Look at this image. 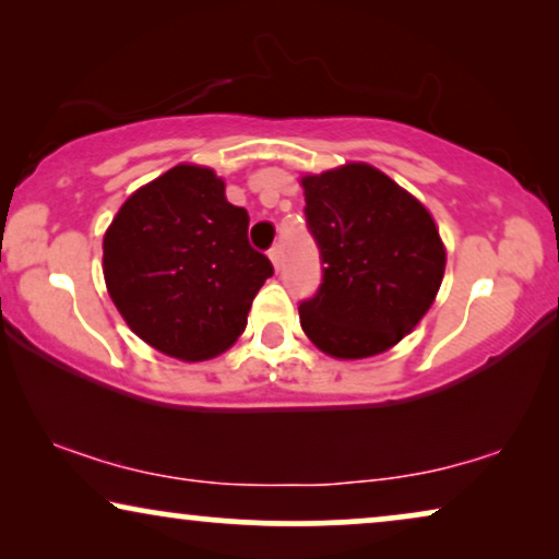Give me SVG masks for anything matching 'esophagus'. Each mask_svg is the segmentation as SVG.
<instances>
[{
    "label": "esophagus",
    "mask_w": 559,
    "mask_h": 559,
    "mask_svg": "<svg viewBox=\"0 0 559 559\" xmlns=\"http://www.w3.org/2000/svg\"><path fill=\"white\" fill-rule=\"evenodd\" d=\"M270 259H272V264L280 270V264H282V251H280V247H272V249H270Z\"/></svg>",
    "instance_id": "34e87169"
}]
</instances>
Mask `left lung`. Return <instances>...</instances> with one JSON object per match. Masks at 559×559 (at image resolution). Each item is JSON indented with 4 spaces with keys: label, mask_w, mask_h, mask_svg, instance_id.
<instances>
[{
    "label": "left lung",
    "mask_w": 559,
    "mask_h": 559,
    "mask_svg": "<svg viewBox=\"0 0 559 559\" xmlns=\"http://www.w3.org/2000/svg\"><path fill=\"white\" fill-rule=\"evenodd\" d=\"M305 218L323 277L300 302V325L335 358L400 343L438 295L445 249L425 205L371 165L302 178Z\"/></svg>",
    "instance_id": "1"
}]
</instances>
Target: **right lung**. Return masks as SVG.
<instances>
[{
    "label": "right lung",
    "instance_id": "add662e5",
    "mask_svg": "<svg viewBox=\"0 0 559 559\" xmlns=\"http://www.w3.org/2000/svg\"><path fill=\"white\" fill-rule=\"evenodd\" d=\"M247 231V209L209 167L178 165L136 190L104 236L106 287L129 328L182 361L231 346L274 274Z\"/></svg>",
    "mask_w": 559,
    "mask_h": 559
}]
</instances>
